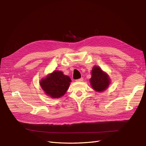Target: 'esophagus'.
<instances>
[{"label":"esophagus","instance_id":"1","mask_svg":"<svg viewBox=\"0 0 146 146\" xmlns=\"http://www.w3.org/2000/svg\"><path fill=\"white\" fill-rule=\"evenodd\" d=\"M83 80V78H80L78 79V80H77L76 81H77V82H82Z\"/></svg>","mask_w":146,"mask_h":146}]
</instances>
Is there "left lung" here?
Listing matches in <instances>:
<instances>
[{"mask_svg": "<svg viewBox=\"0 0 146 146\" xmlns=\"http://www.w3.org/2000/svg\"><path fill=\"white\" fill-rule=\"evenodd\" d=\"M110 80L108 75L103 71L99 66H94L92 68L90 82L94 90L97 92L104 91L109 86Z\"/></svg>", "mask_w": 146, "mask_h": 146, "instance_id": "left-lung-1", "label": "left lung"}]
</instances>
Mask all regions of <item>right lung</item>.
I'll use <instances>...</instances> for the list:
<instances>
[{"instance_id":"add662e5","label":"right lung","mask_w":146,"mask_h":146,"mask_svg":"<svg viewBox=\"0 0 146 146\" xmlns=\"http://www.w3.org/2000/svg\"><path fill=\"white\" fill-rule=\"evenodd\" d=\"M70 82L71 80L69 76H65L60 70H54L45 78H41L39 85L47 96L56 99L66 94Z\"/></svg>"}]
</instances>
